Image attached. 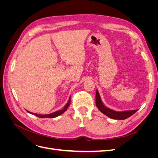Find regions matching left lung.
<instances>
[{"label":"left lung","instance_id":"8db88e82","mask_svg":"<svg viewBox=\"0 0 158 158\" xmlns=\"http://www.w3.org/2000/svg\"><path fill=\"white\" fill-rule=\"evenodd\" d=\"M95 103H96V106L99 109L100 111L102 112L103 114H105L106 115L110 118L113 119H118V120L126 119L132 115L134 113H135L138 111V109H136L132 110V111L117 112L106 107V106H103L102 100L100 99L98 90H96V94H95Z\"/></svg>","mask_w":158,"mask_h":158}]
</instances>
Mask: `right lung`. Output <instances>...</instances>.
Here are the masks:
<instances>
[{
  "instance_id": "right-lung-1",
  "label": "right lung",
  "mask_w": 158,
  "mask_h": 158,
  "mask_svg": "<svg viewBox=\"0 0 158 158\" xmlns=\"http://www.w3.org/2000/svg\"><path fill=\"white\" fill-rule=\"evenodd\" d=\"M70 98L69 99L68 103L66 104V106L64 107V108L63 109H62V110H59V111H55L54 113H52L51 114H37V113H30V112L27 111L29 112L31 114H34V115H35V116H37L38 117H40V118H54V117H56L57 116L60 115V114H61L62 113H63L64 111H66V109H67V108L70 106Z\"/></svg>"
}]
</instances>
